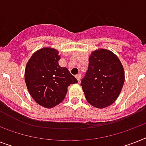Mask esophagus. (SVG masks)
<instances>
[{
	"label": "esophagus",
	"instance_id": "1",
	"mask_svg": "<svg viewBox=\"0 0 146 146\" xmlns=\"http://www.w3.org/2000/svg\"><path fill=\"white\" fill-rule=\"evenodd\" d=\"M76 78L77 79L78 82H80V80H81V74L80 73H78L77 75H76Z\"/></svg>",
	"mask_w": 146,
	"mask_h": 146
}]
</instances>
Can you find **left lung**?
<instances>
[{"mask_svg":"<svg viewBox=\"0 0 146 146\" xmlns=\"http://www.w3.org/2000/svg\"><path fill=\"white\" fill-rule=\"evenodd\" d=\"M124 83V70L113 53L99 49L92 53L89 67L81 86L87 102L104 108L115 102Z\"/></svg>","mask_w":146,"mask_h":146,"instance_id":"1","label":"left lung"}]
</instances>
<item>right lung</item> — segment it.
<instances>
[{
    "mask_svg": "<svg viewBox=\"0 0 146 146\" xmlns=\"http://www.w3.org/2000/svg\"><path fill=\"white\" fill-rule=\"evenodd\" d=\"M60 59L57 50L42 48L33 54L25 70V81L31 96L47 108L60 103L67 87L78 82L68 69L59 66Z\"/></svg>",
    "mask_w": 146,
    "mask_h": 146,
    "instance_id": "1",
    "label": "right lung"
}]
</instances>
